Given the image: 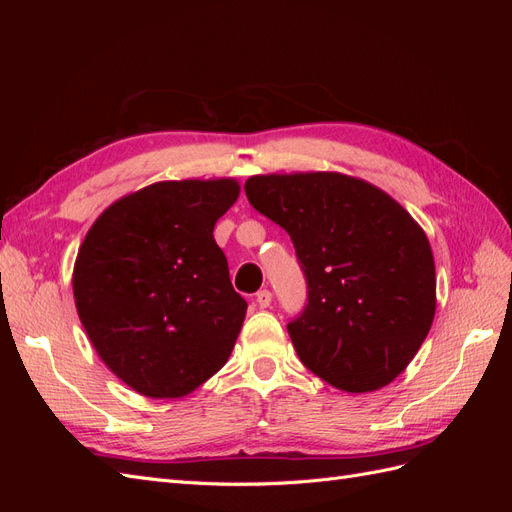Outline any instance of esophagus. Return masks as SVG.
Here are the masks:
<instances>
[{
	"mask_svg": "<svg viewBox=\"0 0 512 512\" xmlns=\"http://www.w3.org/2000/svg\"><path fill=\"white\" fill-rule=\"evenodd\" d=\"M271 299H273V294H271L269 290H260V292L256 294V303H258L260 307H269V305H271Z\"/></svg>",
	"mask_w": 512,
	"mask_h": 512,
	"instance_id": "1",
	"label": "esophagus"
}]
</instances>
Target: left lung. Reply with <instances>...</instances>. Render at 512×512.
I'll return each mask as SVG.
<instances>
[{
  "mask_svg": "<svg viewBox=\"0 0 512 512\" xmlns=\"http://www.w3.org/2000/svg\"><path fill=\"white\" fill-rule=\"evenodd\" d=\"M250 205L292 239L307 307L288 324L301 363L346 393L391 384L436 316L425 230L395 198L335 170L254 175Z\"/></svg>",
  "mask_w": 512,
  "mask_h": 512,
  "instance_id": "left-lung-1",
  "label": "left lung"
}]
</instances>
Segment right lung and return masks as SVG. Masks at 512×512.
<instances>
[{
    "instance_id": "1",
    "label": "right lung",
    "mask_w": 512,
    "mask_h": 512,
    "mask_svg": "<svg viewBox=\"0 0 512 512\" xmlns=\"http://www.w3.org/2000/svg\"><path fill=\"white\" fill-rule=\"evenodd\" d=\"M232 177L156 181L108 205L72 271L76 312L113 374L151 399L190 395L226 365L247 303L213 228Z\"/></svg>"
}]
</instances>
